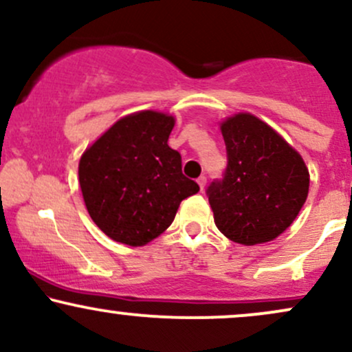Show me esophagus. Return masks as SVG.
Here are the masks:
<instances>
[{"label":"esophagus","instance_id":"1","mask_svg":"<svg viewBox=\"0 0 352 352\" xmlns=\"http://www.w3.org/2000/svg\"><path fill=\"white\" fill-rule=\"evenodd\" d=\"M197 184H199L200 190H204V188H205V185H207V179H205V177L201 175V177H199V179H197Z\"/></svg>","mask_w":352,"mask_h":352}]
</instances>
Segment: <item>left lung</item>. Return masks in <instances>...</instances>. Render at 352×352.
Segmentation results:
<instances>
[{"mask_svg": "<svg viewBox=\"0 0 352 352\" xmlns=\"http://www.w3.org/2000/svg\"><path fill=\"white\" fill-rule=\"evenodd\" d=\"M220 129L228 167L207 192L217 228L245 246L272 241L308 199V167L272 125L250 112L227 117Z\"/></svg>", "mask_w": 352, "mask_h": 352, "instance_id": "8db88e82", "label": "left lung"}]
</instances>
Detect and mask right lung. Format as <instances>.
I'll return each mask as SVG.
<instances>
[{"label":"right lung","mask_w":352,"mask_h":352,"mask_svg":"<svg viewBox=\"0 0 352 352\" xmlns=\"http://www.w3.org/2000/svg\"><path fill=\"white\" fill-rule=\"evenodd\" d=\"M175 117L139 111L120 117L84 151L79 185L92 221L111 240L144 246L170 227L180 201L200 187L168 147Z\"/></svg>","instance_id":"1"}]
</instances>
